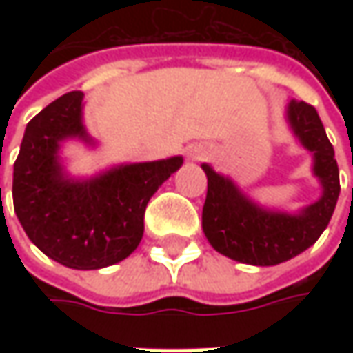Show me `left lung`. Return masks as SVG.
Segmentation results:
<instances>
[{"label":"left lung","mask_w":353,"mask_h":353,"mask_svg":"<svg viewBox=\"0 0 353 353\" xmlns=\"http://www.w3.org/2000/svg\"><path fill=\"white\" fill-rule=\"evenodd\" d=\"M287 114L296 137L314 153V172L324 188L319 202L301 214L263 210L243 196L230 179L202 165L208 176L202 208L204 234L214 250L241 263L277 265L308 250L326 230L338 202L340 172L319 112L310 103L292 100Z\"/></svg>","instance_id":"left-lung-1"}]
</instances>
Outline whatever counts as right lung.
Listing matches in <instances>:
<instances>
[{
	"mask_svg": "<svg viewBox=\"0 0 353 353\" xmlns=\"http://www.w3.org/2000/svg\"><path fill=\"white\" fill-rule=\"evenodd\" d=\"M84 137L82 92H68L27 123L13 165V208L25 234L50 259L100 269L131 255L143 237L149 198L183 165V157L137 163L86 183L62 176L57 151Z\"/></svg>",
	"mask_w": 353,
	"mask_h": 353,
	"instance_id": "obj_1",
	"label": "right lung"
}]
</instances>
